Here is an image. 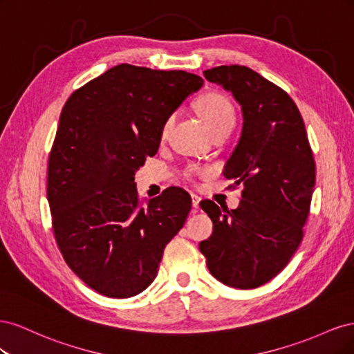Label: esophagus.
<instances>
[{
  "label": "esophagus",
  "instance_id": "esophagus-1",
  "mask_svg": "<svg viewBox=\"0 0 354 354\" xmlns=\"http://www.w3.org/2000/svg\"><path fill=\"white\" fill-rule=\"evenodd\" d=\"M201 201H202V198H201L199 195H196V194L192 195V207H194V208H199Z\"/></svg>",
  "mask_w": 354,
  "mask_h": 354
}]
</instances>
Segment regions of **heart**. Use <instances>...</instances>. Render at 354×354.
I'll return each mask as SVG.
<instances>
[{"label":"heart","instance_id":"1","mask_svg":"<svg viewBox=\"0 0 354 354\" xmlns=\"http://www.w3.org/2000/svg\"><path fill=\"white\" fill-rule=\"evenodd\" d=\"M198 112L211 131L223 125H233L234 111L230 102L221 94H207L198 102ZM173 118H168L162 127V136L169 130Z\"/></svg>","mask_w":354,"mask_h":354}]
</instances>
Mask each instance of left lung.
I'll return each mask as SVG.
<instances>
[{"instance_id":"8db88e82","label":"left lung","mask_w":354,"mask_h":354,"mask_svg":"<svg viewBox=\"0 0 354 354\" xmlns=\"http://www.w3.org/2000/svg\"><path fill=\"white\" fill-rule=\"evenodd\" d=\"M203 77L232 93L241 106V137L223 174L243 190L236 209L201 202L214 230L199 250L216 279L251 289L273 279L303 239L315 159L303 118L282 88L239 65L212 68Z\"/></svg>"}]
</instances>
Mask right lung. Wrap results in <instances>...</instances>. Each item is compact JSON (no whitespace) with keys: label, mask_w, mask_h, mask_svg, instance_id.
<instances>
[{"label":"right lung","mask_w":354,"mask_h":354,"mask_svg":"<svg viewBox=\"0 0 354 354\" xmlns=\"http://www.w3.org/2000/svg\"><path fill=\"white\" fill-rule=\"evenodd\" d=\"M202 85L195 73L122 63L63 106L48 159L53 229L72 272L99 294L145 291L183 227L187 192L168 187L143 207L134 176L158 152L165 121Z\"/></svg>","instance_id":"1"}]
</instances>
